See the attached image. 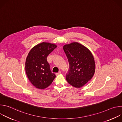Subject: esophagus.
I'll return each mask as SVG.
<instances>
[{
    "mask_svg": "<svg viewBox=\"0 0 122 122\" xmlns=\"http://www.w3.org/2000/svg\"><path fill=\"white\" fill-rule=\"evenodd\" d=\"M61 73V71H59L58 73H56V76H57L58 75H60Z\"/></svg>",
    "mask_w": 122,
    "mask_h": 122,
    "instance_id": "34e87169",
    "label": "esophagus"
}]
</instances>
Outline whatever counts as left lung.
Masks as SVG:
<instances>
[{
  "label": "left lung",
  "instance_id": "left-lung-1",
  "mask_svg": "<svg viewBox=\"0 0 122 122\" xmlns=\"http://www.w3.org/2000/svg\"><path fill=\"white\" fill-rule=\"evenodd\" d=\"M69 67L66 75L67 81L76 88H81L93 77L96 69L94 56L84 45L72 42L63 46Z\"/></svg>",
  "mask_w": 122,
  "mask_h": 122
}]
</instances>
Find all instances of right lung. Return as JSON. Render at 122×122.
<instances>
[{
  "instance_id": "1",
  "label": "right lung",
  "mask_w": 122,
  "mask_h": 122,
  "mask_svg": "<svg viewBox=\"0 0 122 122\" xmlns=\"http://www.w3.org/2000/svg\"><path fill=\"white\" fill-rule=\"evenodd\" d=\"M56 47L55 44L43 42L29 52L25 63V72L30 82L38 89L47 88L56 77L50 70L47 57Z\"/></svg>"
}]
</instances>
